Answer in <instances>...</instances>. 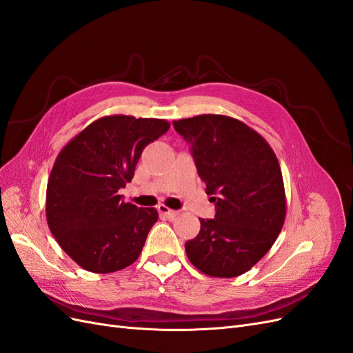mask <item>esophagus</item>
Here are the masks:
<instances>
[{"mask_svg": "<svg viewBox=\"0 0 353 353\" xmlns=\"http://www.w3.org/2000/svg\"><path fill=\"white\" fill-rule=\"evenodd\" d=\"M157 210H159L160 213H162V215H166L169 219H175V218L179 215L178 210L169 209V208H166L165 205H159V206H157Z\"/></svg>", "mask_w": 353, "mask_h": 353, "instance_id": "obj_1", "label": "esophagus"}]
</instances>
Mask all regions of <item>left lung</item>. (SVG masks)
I'll return each mask as SVG.
<instances>
[{"mask_svg": "<svg viewBox=\"0 0 353 353\" xmlns=\"http://www.w3.org/2000/svg\"><path fill=\"white\" fill-rule=\"evenodd\" d=\"M190 144L213 219H200L197 237L185 243L190 262L203 274L232 279L248 272L272 248L285 219L281 168L265 138L223 114L174 121Z\"/></svg>", "mask_w": 353, "mask_h": 353, "instance_id": "obj_1", "label": "left lung"}]
</instances>
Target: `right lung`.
I'll use <instances>...</instances> for the list:
<instances>
[{
	"mask_svg": "<svg viewBox=\"0 0 353 353\" xmlns=\"http://www.w3.org/2000/svg\"><path fill=\"white\" fill-rule=\"evenodd\" d=\"M169 126L165 119L104 116L59 153L47 184V222L81 268L109 274L138 259L159 215L125 203L119 190L131 183L144 148Z\"/></svg>",
	"mask_w": 353,
	"mask_h": 353,
	"instance_id": "right-lung-1",
	"label": "right lung"
}]
</instances>
